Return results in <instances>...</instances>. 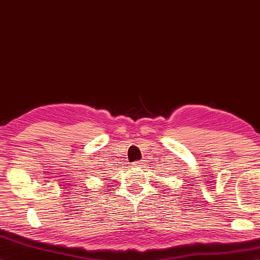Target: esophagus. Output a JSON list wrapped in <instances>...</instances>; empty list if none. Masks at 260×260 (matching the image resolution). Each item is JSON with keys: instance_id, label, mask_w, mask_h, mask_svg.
<instances>
[{"instance_id": "34e87169", "label": "esophagus", "mask_w": 260, "mask_h": 260, "mask_svg": "<svg viewBox=\"0 0 260 260\" xmlns=\"http://www.w3.org/2000/svg\"><path fill=\"white\" fill-rule=\"evenodd\" d=\"M132 164L136 166H142L144 164V162H143V159H141V160H136V162H133Z\"/></svg>"}]
</instances>
